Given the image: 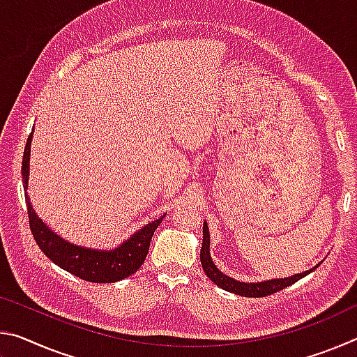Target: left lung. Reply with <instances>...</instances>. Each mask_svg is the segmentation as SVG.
I'll return each mask as SVG.
<instances>
[{"mask_svg":"<svg viewBox=\"0 0 357 357\" xmlns=\"http://www.w3.org/2000/svg\"><path fill=\"white\" fill-rule=\"evenodd\" d=\"M209 245H211L209 228H208V223L203 222V244H202V252H200V261H202L204 274H206L217 287L225 289V291L245 296V298H263V296H269L273 293L280 291V289L293 285V283L301 280L302 277L309 275L319 266L317 264L309 271H304V273L294 274L289 277H283V279H271L264 282H239L236 279H233V277L223 274L222 271H219V268L214 264L213 258H211Z\"/></svg>","mask_w":357,"mask_h":357,"instance_id":"1","label":"left lung"}]
</instances>
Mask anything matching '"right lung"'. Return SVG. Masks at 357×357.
I'll return each mask as SVG.
<instances>
[{
  "label": "right lung",
  "mask_w": 357,
  "mask_h": 357,
  "mask_svg": "<svg viewBox=\"0 0 357 357\" xmlns=\"http://www.w3.org/2000/svg\"><path fill=\"white\" fill-rule=\"evenodd\" d=\"M34 130V129H33ZM31 140L33 132L29 134L23 153L22 162V176H23V189H25V198L28 206L29 228L40 247V250L58 264L59 268L68 271V273L80 277L83 280L94 283H113L123 280L126 277L132 275L140 269L144 258L148 255L151 239L155 228L160 225L165 214L149 222L143 228L138 229L129 239H126L118 247L110 250L91 249V247H83L78 244H72L69 241L56 234L53 229L44 223V220L36 214L31 202L28 197V179H29V154H31Z\"/></svg>",
  "instance_id": "add662e5"
}]
</instances>
